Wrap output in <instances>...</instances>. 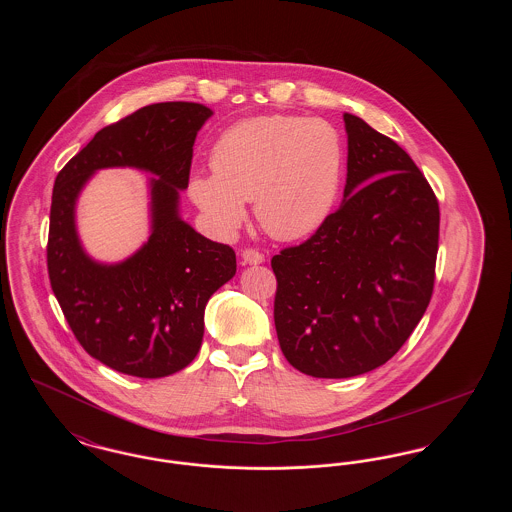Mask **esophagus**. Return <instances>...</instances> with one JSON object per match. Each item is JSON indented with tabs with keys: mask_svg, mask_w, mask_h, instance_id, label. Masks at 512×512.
<instances>
[{
	"mask_svg": "<svg viewBox=\"0 0 512 512\" xmlns=\"http://www.w3.org/2000/svg\"><path fill=\"white\" fill-rule=\"evenodd\" d=\"M242 263L244 265H263L265 263V255L255 251V249H245L242 253Z\"/></svg>",
	"mask_w": 512,
	"mask_h": 512,
	"instance_id": "obj_1",
	"label": "esophagus"
}]
</instances>
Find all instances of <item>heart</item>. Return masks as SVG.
Wrapping results in <instances>:
<instances>
[{
	"label": "heart",
	"mask_w": 512,
	"mask_h": 512,
	"mask_svg": "<svg viewBox=\"0 0 512 512\" xmlns=\"http://www.w3.org/2000/svg\"><path fill=\"white\" fill-rule=\"evenodd\" d=\"M336 126L297 115H259L228 126L211 149L213 172L195 174L190 197L219 234L242 226L245 203L282 242L311 236L330 217L343 178Z\"/></svg>",
	"instance_id": "obj_1"
}]
</instances>
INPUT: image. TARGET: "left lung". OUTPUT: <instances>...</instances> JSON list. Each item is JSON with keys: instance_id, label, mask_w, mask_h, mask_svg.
<instances>
[{"instance_id": "1", "label": "left lung", "mask_w": 512, "mask_h": 512, "mask_svg": "<svg viewBox=\"0 0 512 512\" xmlns=\"http://www.w3.org/2000/svg\"><path fill=\"white\" fill-rule=\"evenodd\" d=\"M340 209L272 257L274 326L288 363L353 378L388 363L424 315L438 255V199L405 149L343 113Z\"/></svg>"}]
</instances>
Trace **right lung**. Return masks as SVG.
I'll return each instance as SVG.
<instances>
[{
  "label": "right lung",
  "instance_id": "obj_1",
  "mask_svg": "<svg viewBox=\"0 0 512 512\" xmlns=\"http://www.w3.org/2000/svg\"><path fill=\"white\" fill-rule=\"evenodd\" d=\"M213 111L192 101L153 103L105 126L57 174L49 215L48 272L63 315L99 363L138 378L190 365L211 295L236 274V253L180 217L194 142ZM103 168L147 171L150 236L117 264L94 260L75 228V203Z\"/></svg>",
  "mask_w": 512,
  "mask_h": 512
}]
</instances>
